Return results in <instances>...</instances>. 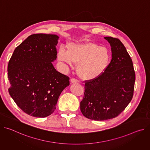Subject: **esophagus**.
<instances>
[{
	"mask_svg": "<svg viewBox=\"0 0 150 150\" xmlns=\"http://www.w3.org/2000/svg\"><path fill=\"white\" fill-rule=\"evenodd\" d=\"M71 82L73 83H78V81L75 78H71Z\"/></svg>",
	"mask_w": 150,
	"mask_h": 150,
	"instance_id": "34e87169",
	"label": "esophagus"
}]
</instances>
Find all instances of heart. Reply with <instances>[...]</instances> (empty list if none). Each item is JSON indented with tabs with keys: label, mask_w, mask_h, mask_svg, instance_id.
I'll list each match as a JSON object with an SVG mask.
<instances>
[{
	"label": "heart",
	"mask_w": 150,
	"mask_h": 150,
	"mask_svg": "<svg viewBox=\"0 0 150 150\" xmlns=\"http://www.w3.org/2000/svg\"><path fill=\"white\" fill-rule=\"evenodd\" d=\"M57 59L71 65H77L76 71L80 78L93 79L100 76L108 68L110 54L108 49L91 42L82 44L70 43L67 52L59 50Z\"/></svg>",
	"instance_id": "heart-1"
}]
</instances>
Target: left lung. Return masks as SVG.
Wrapping results in <instances>:
<instances>
[{"instance_id":"8db88e82","label":"left lung","mask_w":150,"mask_h":150,"mask_svg":"<svg viewBox=\"0 0 150 150\" xmlns=\"http://www.w3.org/2000/svg\"><path fill=\"white\" fill-rule=\"evenodd\" d=\"M110 44L112 60L98 77L85 81L80 103L82 115L93 120H105L119 115L131 102L135 73L132 60L118 38L105 37Z\"/></svg>"}]
</instances>
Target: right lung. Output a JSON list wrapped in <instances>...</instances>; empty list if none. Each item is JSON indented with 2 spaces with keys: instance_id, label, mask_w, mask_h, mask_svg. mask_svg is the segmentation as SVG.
I'll list each match as a JSON object with an SVG mask.
<instances>
[{
  "instance_id": "obj_1",
  "label": "right lung",
  "mask_w": 150,
  "mask_h": 150,
  "mask_svg": "<svg viewBox=\"0 0 150 150\" xmlns=\"http://www.w3.org/2000/svg\"><path fill=\"white\" fill-rule=\"evenodd\" d=\"M55 34H36L28 37L15 49L8 66L9 93L23 112L36 117L52 114L69 78L57 72Z\"/></svg>"
}]
</instances>
